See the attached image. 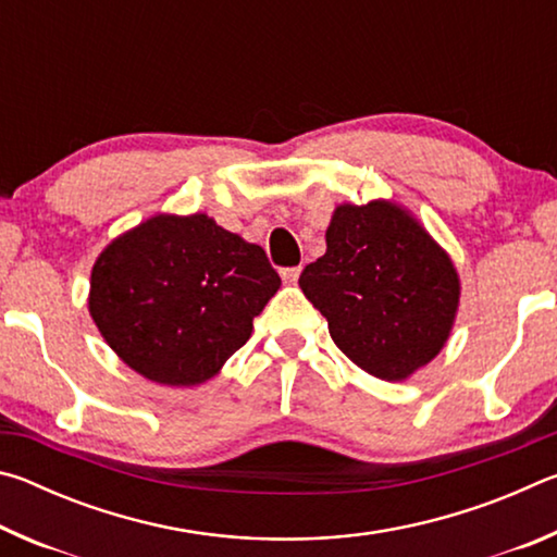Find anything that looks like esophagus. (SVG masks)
<instances>
[{
  "mask_svg": "<svg viewBox=\"0 0 557 557\" xmlns=\"http://www.w3.org/2000/svg\"><path fill=\"white\" fill-rule=\"evenodd\" d=\"M299 272H301V268H285L280 275H282V280H285V285H295V282L299 280Z\"/></svg>",
  "mask_w": 557,
  "mask_h": 557,
  "instance_id": "esophagus-1",
  "label": "esophagus"
}]
</instances>
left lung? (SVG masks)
Instances as JSON below:
<instances>
[{"label":"left lung","mask_w":557,"mask_h":557,"mask_svg":"<svg viewBox=\"0 0 557 557\" xmlns=\"http://www.w3.org/2000/svg\"><path fill=\"white\" fill-rule=\"evenodd\" d=\"M334 344L366 373L405 381L449 342L461 282L449 252L405 206L338 203L326 252L299 275Z\"/></svg>","instance_id":"left-lung-1"}]
</instances>
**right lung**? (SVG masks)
<instances>
[{
	"instance_id": "right-lung-1",
	"label": "right lung",
	"mask_w": 557,
	"mask_h": 557,
	"mask_svg": "<svg viewBox=\"0 0 557 557\" xmlns=\"http://www.w3.org/2000/svg\"><path fill=\"white\" fill-rule=\"evenodd\" d=\"M280 285L265 250L211 215L157 213L102 248L88 312L132 371L191 388L248 342Z\"/></svg>"
}]
</instances>
